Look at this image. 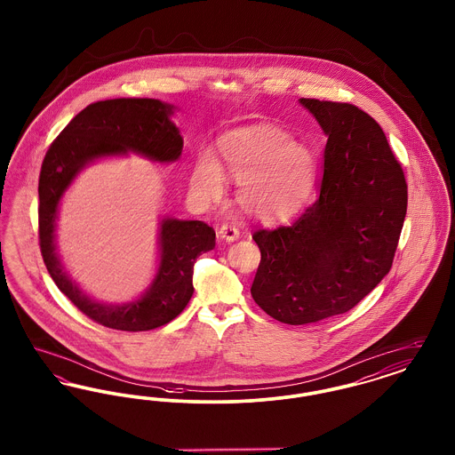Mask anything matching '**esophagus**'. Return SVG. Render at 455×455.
I'll return each mask as SVG.
<instances>
[{
	"label": "esophagus",
	"instance_id": "esophagus-1",
	"mask_svg": "<svg viewBox=\"0 0 455 455\" xmlns=\"http://www.w3.org/2000/svg\"><path fill=\"white\" fill-rule=\"evenodd\" d=\"M218 235L227 242H234L240 237V230L235 225H228V223H223L220 228H218Z\"/></svg>",
	"mask_w": 455,
	"mask_h": 455
}]
</instances>
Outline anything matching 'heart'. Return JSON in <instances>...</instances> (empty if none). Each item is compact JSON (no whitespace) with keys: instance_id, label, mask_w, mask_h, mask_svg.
Masks as SVG:
<instances>
[{"instance_id":"heart-1","label":"heart","mask_w":455,"mask_h":455,"mask_svg":"<svg viewBox=\"0 0 455 455\" xmlns=\"http://www.w3.org/2000/svg\"><path fill=\"white\" fill-rule=\"evenodd\" d=\"M220 150L227 172L240 186L238 203L262 223H284L300 213L314 191L315 156L284 131L252 126L227 134ZM193 189L204 201L225 191V172L212 153L196 162Z\"/></svg>"}]
</instances>
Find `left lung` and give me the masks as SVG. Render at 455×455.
Listing matches in <instances>:
<instances>
[{"instance_id":"8db88e82","label":"left lung","mask_w":455,"mask_h":455,"mask_svg":"<svg viewBox=\"0 0 455 455\" xmlns=\"http://www.w3.org/2000/svg\"><path fill=\"white\" fill-rule=\"evenodd\" d=\"M327 138L321 195L290 227L260 228L251 293L284 324L345 314L392 267L408 184L379 123L349 102L300 99Z\"/></svg>"}]
</instances>
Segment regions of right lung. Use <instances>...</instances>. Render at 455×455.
Instances as JSON below:
<instances>
[{
	"mask_svg": "<svg viewBox=\"0 0 455 455\" xmlns=\"http://www.w3.org/2000/svg\"><path fill=\"white\" fill-rule=\"evenodd\" d=\"M172 106L155 99H112L93 102L76 114L51 143L39 175V245L44 264L71 303L97 324L117 331H150L175 319L193 297L197 256L215 247V230L197 220H164L162 256L148 291L123 305L87 297L68 278L54 252V220L61 196L85 164L114 153H143L172 162L184 143L171 123Z\"/></svg>",
	"mask_w": 455,
	"mask_h": 455,
	"instance_id": "1",
	"label": "right lung"
}]
</instances>
